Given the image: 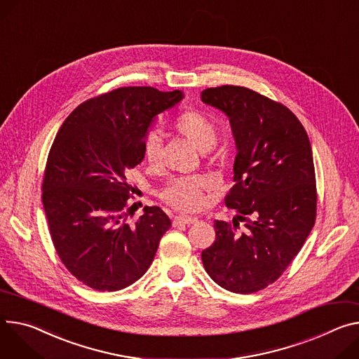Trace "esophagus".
<instances>
[{"label":"esophagus","mask_w":359,"mask_h":359,"mask_svg":"<svg viewBox=\"0 0 359 359\" xmlns=\"http://www.w3.org/2000/svg\"><path fill=\"white\" fill-rule=\"evenodd\" d=\"M198 222V217H191V216H176L173 223L175 226H179V224H191V223H196Z\"/></svg>","instance_id":"obj_1"}]
</instances>
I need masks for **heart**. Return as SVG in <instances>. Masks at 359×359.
<instances>
[{
  "mask_svg": "<svg viewBox=\"0 0 359 359\" xmlns=\"http://www.w3.org/2000/svg\"><path fill=\"white\" fill-rule=\"evenodd\" d=\"M173 126L179 135L201 151H208L216 144L217 132L215 124L206 114L198 110H186L180 113ZM143 154L150 165L158 163L161 156V139L157 132L146 135ZM212 187L213 182L206 176L175 177L163 187L160 196L168 205L180 212H194L202 208L205 191Z\"/></svg>",
  "mask_w": 359,
  "mask_h": 359,
  "instance_id": "b5f03b06",
  "label": "heart"
}]
</instances>
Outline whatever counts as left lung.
<instances>
[{
	"label": "left lung",
	"instance_id": "8db88e82",
	"mask_svg": "<svg viewBox=\"0 0 359 359\" xmlns=\"http://www.w3.org/2000/svg\"><path fill=\"white\" fill-rule=\"evenodd\" d=\"M201 99L229 117L238 150L235 184L224 198L236 212L234 224L215 220L216 241L202 252V262L226 290L257 292L285 272L315 224L309 137L287 107L250 88L212 87Z\"/></svg>",
	"mask_w": 359,
	"mask_h": 359
}]
</instances>
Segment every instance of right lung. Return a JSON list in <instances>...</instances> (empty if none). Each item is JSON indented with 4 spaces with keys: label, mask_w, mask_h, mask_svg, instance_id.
Listing matches in <instances>:
<instances>
[{
    "label": "right lung",
    "mask_w": 359,
    "mask_h": 359,
    "mask_svg": "<svg viewBox=\"0 0 359 359\" xmlns=\"http://www.w3.org/2000/svg\"><path fill=\"white\" fill-rule=\"evenodd\" d=\"M183 97L180 90L120 87L81 103L54 139L43 179L51 241L69 272L95 290L114 292L140 279L172 226L157 206L127 219L135 191L127 175L144 158L156 116Z\"/></svg>",
    "instance_id": "add662e5"
}]
</instances>
